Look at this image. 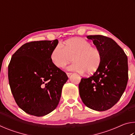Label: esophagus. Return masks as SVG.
<instances>
[{
  "label": "esophagus",
  "instance_id": "34e87169",
  "mask_svg": "<svg viewBox=\"0 0 135 135\" xmlns=\"http://www.w3.org/2000/svg\"><path fill=\"white\" fill-rule=\"evenodd\" d=\"M71 74H72L71 73H67V76H68V77H70V76H71Z\"/></svg>",
  "mask_w": 135,
  "mask_h": 135
}]
</instances>
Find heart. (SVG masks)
I'll list each match as a JSON object with an SVG mask.
<instances>
[{
  "instance_id": "b5f03b06",
  "label": "heart",
  "mask_w": 135,
  "mask_h": 135,
  "mask_svg": "<svg viewBox=\"0 0 135 135\" xmlns=\"http://www.w3.org/2000/svg\"><path fill=\"white\" fill-rule=\"evenodd\" d=\"M51 61L57 68H62L73 59L74 62L68 70L88 74L97 71L102 62L100 50L88 40L81 37L68 40L64 45L55 46L51 55Z\"/></svg>"
}]
</instances>
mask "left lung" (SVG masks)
<instances>
[{
    "mask_svg": "<svg viewBox=\"0 0 135 135\" xmlns=\"http://www.w3.org/2000/svg\"><path fill=\"white\" fill-rule=\"evenodd\" d=\"M102 53L98 69L89 78H82L79 93L86 107L98 111L111 108L120 100L128 81L127 57L112 38L102 35L88 36Z\"/></svg>",
    "mask_w": 135,
    "mask_h": 135,
    "instance_id": "obj_1",
    "label": "left lung"
}]
</instances>
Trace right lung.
I'll list each match as a JSON object with an SVG mask.
<instances>
[{
  "instance_id": "1",
  "label": "right lung",
  "mask_w": 135,
  "mask_h": 135,
  "mask_svg": "<svg viewBox=\"0 0 135 135\" xmlns=\"http://www.w3.org/2000/svg\"><path fill=\"white\" fill-rule=\"evenodd\" d=\"M58 40L25 43L16 51L8 65L11 92L26 113L41 117L56 108L68 77L51 61Z\"/></svg>"
}]
</instances>
